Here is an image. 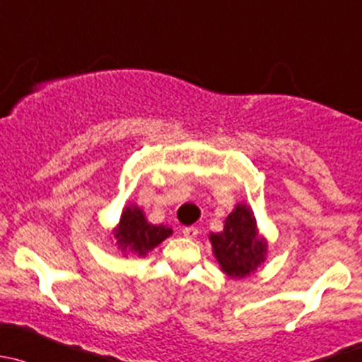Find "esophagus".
Here are the masks:
<instances>
[{
	"mask_svg": "<svg viewBox=\"0 0 362 362\" xmlns=\"http://www.w3.org/2000/svg\"><path fill=\"white\" fill-rule=\"evenodd\" d=\"M182 235L186 238H195L199 235V228H195V226H186V228H182Z\"/></svg>",
	"mask_w": 362,
	"mask_h": 362,
	"instance_id": "obj_1",
	"label": "esophagus"
}]
</instances>
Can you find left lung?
Listing matches in <instances>:
<instances>
[{"label":"left lung","mask_w":362,"mask_h":362,"mask_svg":"<svg viewBox=\"0 0 362 362\" xmlns=\"http://www.w3.org/2000/svg\"><path fill=\"white\" fill-rule=\"evenodd\" d=\"M209 240L221 272L230 279L249 277L267 259L268 242L259 233L255 212L247 204H237L226 216L223 232L211 233Z\"/></svg>","instance_id":"8db88e82"}]
</instances>
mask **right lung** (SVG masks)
Here are the masks:
<instances>
[{
    "mask_svg": "<svg viewBox=\"0 0 362 362\" xmlns=\"http://www.w3.org/2000/svg\"><path fill=\"white\" fill-rule=\"evenodd\" d=\"M173 235V228L165 225H151L143 209L136 204H127L122 211L120 221L113 228L117 247L124 256H146L167 237Z\"/></svg>",
    "mask_w": 362,
    "mask_h": 362,
    "instance_id": "1",
    "label": "right lung"
}]
</instances>
